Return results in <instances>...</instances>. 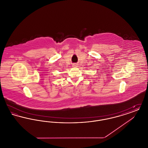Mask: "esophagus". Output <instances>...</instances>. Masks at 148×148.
I'll return each instance as SVG.
<instances>
[{
	"label": "esophagus",
	"instance_id": "esophagus-1",
	"mask_svg": "<svg viewBox=\"0 0 148 148\" xmlns=\"http://www.w3.org/2000/svg\"><path fill=\"white\" fill-rule=\"evenodd\" d=\"M77 64H74L73 65V67H77Z\"/></svg>",
	"mask_w": 148,
	"mask_h": 148
}]
</instances>
